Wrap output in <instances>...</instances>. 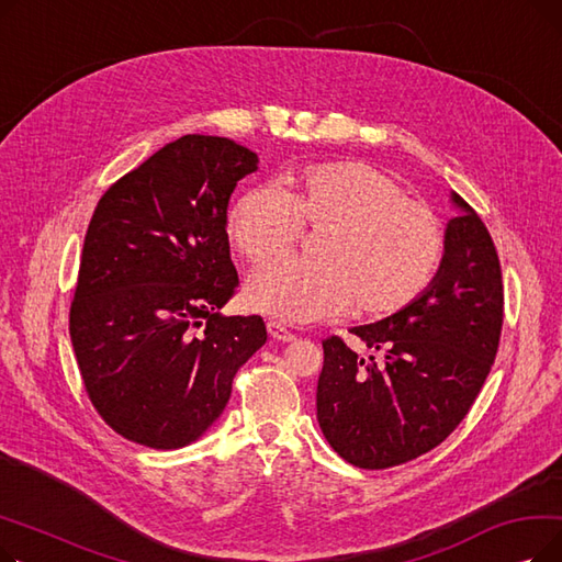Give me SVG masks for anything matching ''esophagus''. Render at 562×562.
Listing matches in <instances>:
<instances>
[{
    "mask_svg": "<svg viewBox=\"0 0 562 562\" xmlns=\"http://www.w3.org/2000/svg\"><path fill=\"white\" fill-rule=\"evenodd\" d=\"M266 328H269V335L276 339V341H282V344H289V341H293V339H296V335H293V333H289L284 326H282V323H278V321H271L269 323V326H266Z\"/></svg>",
    "mask_w": 562,
    "mask_h": 562,
    "instance_id": "1",
    "label": "esophagus"
}]
</instances>
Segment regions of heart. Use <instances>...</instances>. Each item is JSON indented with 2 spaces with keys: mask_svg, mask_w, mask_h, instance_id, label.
Instances as JSON below:
<instances>
[{
  "mask_svg": "<svg viewBox=\"0 0 562 562\" xmlns=\"http://www.w3.org/2000/svg\"><path fill=\"white\" fill-rule=\"evenodd\" d=\"M284 191L246 189L227 212L232 244L266 261L321 229L314 261L276 259L248 278L250 310L289 323L335 318L356 305L362 316H392L422 299L447 255V234L426 204L362 161L293 172Z\"/></svg>",
  "mask_w": 562,
  "mask_h": 562,
  "instance_id": "1",
  "label": "heart"
}]
</instances>
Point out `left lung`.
I'll return each mask as SVG.
<instances>
[{
	"instance_id": "obj_1",
	"label": "left lung",
	"mask_w": 562,
	"mask_h": 562,
	"mask_svg": "<svg viewBox=\"0 0 562 562\" xmlns=\"http://www.w3.org/2000/svg\"><path fill=\"white\" fill-rule=\"evenodd\" d=\"M451 204L458 214L445 229V263L424 296L350 328L371 356H358L339 337L323 341L316 419L330 447L356 467H396L441 445L494 364L504 323L498 255L456 191Z\"/></svg>"
}]
</instances>
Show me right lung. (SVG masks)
Instances as JSON below:
<instances>
[{
	"label": "right lung",
	"mask_w": 562,
	"mask_h": 562,
	"mask_svg": "<svg viewBox=\"0 0 562 562\" xmlns=\"http://www.w3.org/2000/svg\"><path fill=\"white\" fill-rule=\"evenodd\" d=\"M259 157L187 134L121 177L88 225L70 339L88 398L125 439L182 449L204 435L232 380L266 344L261 316H225L239 286L227 204Z\"/></svg>",
	"instance_id": "right-lung-1"
}]
</instances>
